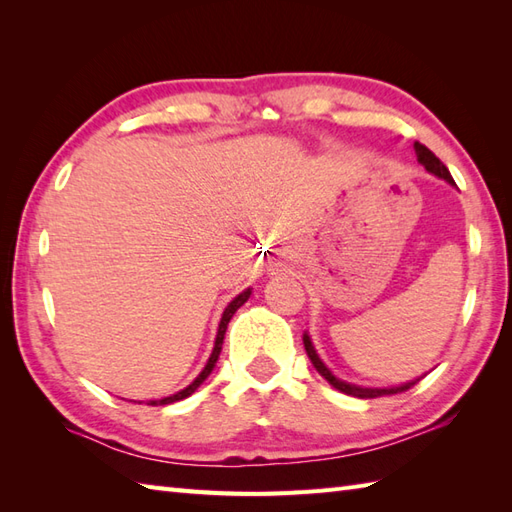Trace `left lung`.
I'll use <instances>...</instances> for the list:
<instances>
[{
    "instance_id": "1",
    "label": "left lung",
    "mask_w": 512,
    "mask_h": 512,
    "mask_svg": "<svg viewBox=\"0 0 512 512\" xmlns=\"http://www.w3.org/2000/svg\"><path fill=\"white\" fill-rule=\"evenodd\" d=\"M413 149H416V156H418V162L420 165L427 169L429 173H433V176H438V178H442V180H447L449 184H455L453 182V178H451V173H449V169L442 165V160L433 154L431 149H427L424 145H420V143H413ZM303 345H306V352H308V356H310V361H312V365L317 367V372L328 380V383L334 387V389H339V391H343V394H347V396H356V398H378V396H391V394H400V391H407L409 387H413L418 383L420 378H416V380H411V383H405V385H398V387H383V389H378V387H358V385H352V383H345V380H341V378H336L328 367H325V363L321 361L319 358V354H317V350H314V345H312V341H310V336L308 334H303Z\"/></svg>"
}]
</instances>
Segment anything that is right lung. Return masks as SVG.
Listing matches in <instances>:
<instances>
[{"label":"right lung","instance_id":"obj_1","mask_svg":"<svg viewBox=\"0 0 512 512\" xmlns=\"http://www.w3.org/2000/svg\"><path fill=\"white\" fill-rule=\"evenodd\" d=\"M248 297H250V288L248 290H244L242 295H237L231 303H228L226 306V310H224V314H222V321H220V328H217V336H215V347H213V352H211V356H209V361H206V365H204V369L200 372V376L193 380V383L189 385V387H184L182 391H178V394H173V396H167V398H160V400H149L147 405H171V402H176V400H182V398H187V396H191L195 389H198L206 378H209V374L213 372V367H215V363H217V358H220V352H222V343H224V334H226V328H228V321L233 319V314L237 312V308H242L244 303L248 301Z\"/></svg>","mask_w":512,"mask_h":512}]
</instances>
